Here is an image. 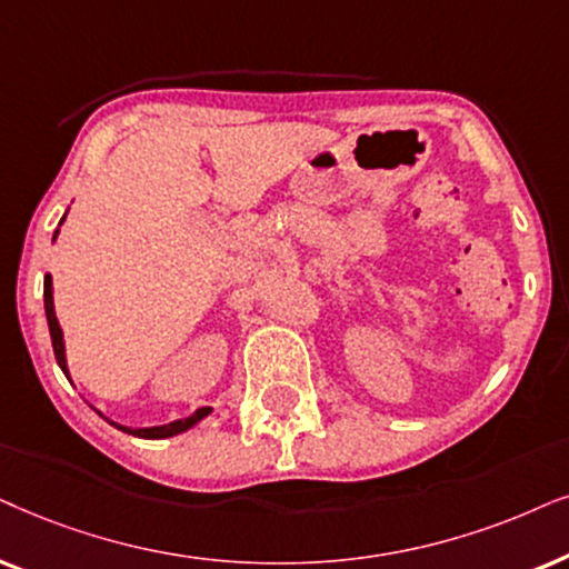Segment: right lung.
Segmentation results:
<instances>
[{
  "label": "right lung",
  "mask_w": 569,
  "mask_h": 569,
  "mask_svg": "<svg viewBox=\"0 0 569 569\" xmlns=\"http://www.w3.org/2000/svg\"><path fill=\"white\" fill-rule=\"evenodd\" d=\"M64 221V218H62ZM54 231V239H57ZM43 309H47V322H49V332H51V346H54V356H57V363L59 369L67 375V380H70V369H67V351H64V332L59 328V320H57V312H54V286H51V276L47 272V278H43ZM213 411L210 406H202L197 408L192 416H187V419H177V421H169V423H161V427H124V423H117L111 419H106V416L98 411V416H103L106 421L111 423V427H117L121 431H127V435H134V437H142V439H166V437H173V435H181V431L192 429L194 423H200L206 416Z\"/></svg>",
  "instance_id": "obj_1"
}]
</instances>
